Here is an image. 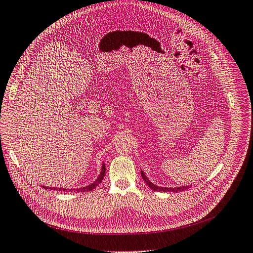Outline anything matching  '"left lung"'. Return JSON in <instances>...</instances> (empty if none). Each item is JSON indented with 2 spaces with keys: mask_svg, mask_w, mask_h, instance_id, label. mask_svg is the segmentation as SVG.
I'll use <instances>...</instances> for the list:
<instances>
[{
  "mask_svg": "<svg viewBox=\"0 0 253 253\" xmlns=\"http://www.w3.org/2000/svg\"><path fill=\"white\" fill-rule=\"evenodd\" d=\"M141 175H142V177H143V179L145 180V182L148 184L149 188H150L151 190L157 191V192H172V193H178V192L185 191V190H188L189 188H191V185L178 186V188H163V186H158V185L153 184L150 180H149V179L147 178V176L145 175V173H144L143 171H141Z\"/></svg>",
  "mask_w": 253,
  "mask_h": 253,
  "instance_id": "left-lung-1",
  "label": "left lung"
}]
</instances>
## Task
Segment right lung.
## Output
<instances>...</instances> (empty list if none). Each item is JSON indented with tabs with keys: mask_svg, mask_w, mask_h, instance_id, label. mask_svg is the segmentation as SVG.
<instances>
[{
	"mask_svg": "<svg viewBox=\"0 0 253 253\" xmlns=\"http://www.w3.org/2000/svg\"><path fill=\"white\" fill-rule=\"evenodd\" d=\"M104 176H105V165L104 164H102V169H101V173H100V175L98 176V178L93 181L92 183H90V184H88V185H86V186H83V188H79V189H61V188H46V186H43V189H49V190H56V191H62V192H71V193H73V192H78V193H84V192H90V191H92L93 189L96 188L97 185H99L100 183H101V181L103 180V178H104Z\"/></svg>",
	"mask_w": 253,
	"mask_h": 253,
	"instance_id": "1",
	"label": "right lung"
}]
</instances>
